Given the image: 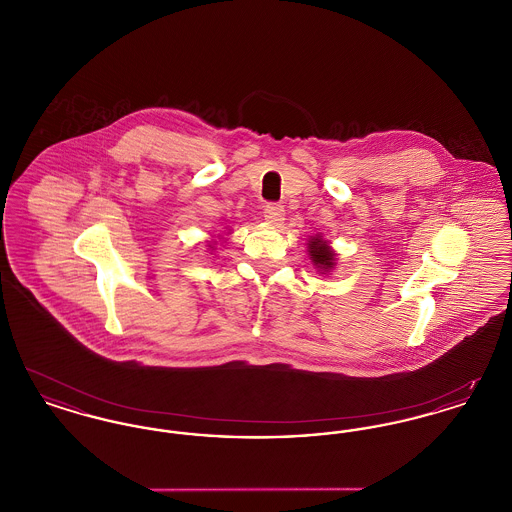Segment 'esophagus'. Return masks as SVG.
<instances>
[{"mask_svg": "<svg viewBox=\"0 0 512 512\" xmlns=\"http://www.w3.org/2000/svg\"><path fill=\"white\" fill-rule=\"evenodd\" d=\"M265 220H267L270 226H280L282 220H284V207L276 205V203L267 205L265 207Z\"/></svg>", "mask_w": 512, "mask_h": 512, "instance_id": "34e87169", "label": "esophagus"}]
</instances>
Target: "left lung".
<instances>
[{
	"mask_svg": "<svg viewBox=\"0 0 512 512\" xmlns=\"http://www.w3.org/2000/svg\"><path fill=\"white\" fill-rule=\"evenodd\" d=\"M307 255L317 268L318 274H330L338 265V253L334 251L332 242L324 240L320 234H315L307 240Z\"/></svg>",
	"mask_w": 512,
	"mask_h": 512,
	"instance_id": "left-lung-1",
	"label": "left lung"
}]
</instances>
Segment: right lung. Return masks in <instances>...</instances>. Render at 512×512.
<instances>
[{"instance_id": "add662e5", "label": "right lung", "mask_w": 512, "mask_h": 512, "mask_svg": "<svg viewBox=\"0 0 512 512\" xmlns=\"http://www.w3.org/2000/svg\"><path fill=\"white\" fill-rule=\"evenodd\" d=\"M228 234H230V232H228ZM226 244V238H224V236H217V240H211V242H207V249H209V251H211V255H213V251H217V247H219V245H224Z\"/></svg>"}]
</instances>
